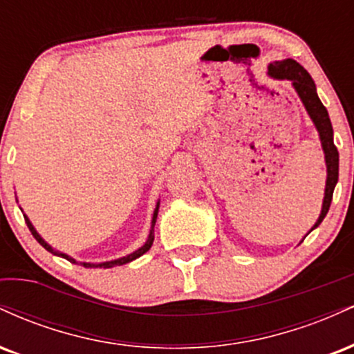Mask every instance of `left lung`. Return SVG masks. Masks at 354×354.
Here are the masks:
<instances>
[{
	"instance_id": "1",
	"label": "left lung",
	"mask_w": 354,
	"mask_h": 354,
	"mask_svg": "<svg viewBox=\"0 0 354 354\" xmlns=\"http://www.w3.org/2000/svg\"><path fill=\"white\" fill-rule=\"evenodd\" d=\"M268 75L274 80L291 81L295 91L298 93L299 100L303 101L308 115H310L311 121L315 123L316 129H318L319 133L321 146H323V151H324V161H326L328 176H326V186H324V198H323V206H321L319 218L316 219L313 228L308 231V233H311L313 230L318 228L321 225V221H323L324 216H326L328 209H330V205L333 200V191H335V186L336 183H338V174H339V154L335 146V141H333V126L330 121V115H328L326 108L323 106V103H321L318 98L315 81H313L310 73L304 70L301 64L296 63L295 59L288 58L283 61H274V63H271L270 66H268Z\"/></svg>"
}]
</instances>
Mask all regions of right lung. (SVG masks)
<instances>
[{
	"label": "right lung",
	"instance_id": "right-lung-1",
	"mask_svg": "<svg viewBox=\"0 0 354 354\" xmlns=\"http://www.w3.org/2000/svg\"><path fill=\"white\" fill-rule=\"evenodd\" d=\"M158 209H160V201L156 203V208H154V213H153V219H151V231H149V236H148V239H146V243L141 248H138L136 251H133L131 254H126V256H123V258H118V259H113V261H106V263H80L81 266H84V268H113V266H121V265H126V263H129V261H133V259H136V258H140L141 254H145L146 251L149 250V248H151V245H153V239H154V223H156V218H158ZM24 216V219H26V225H28V228H30V231H31V234H33L35 236V239L36 241L39 243V245H41L44 250H48L50 251V253H53V254H56V256H61V258H64V259H68V261H71V263H78L76 261L75 258H71V256H68V254H64V253H59V251H56V250H53V248L48 245L46 241H44V239L39 236L38 234V231L35 230V226L31 225V221L30 219H28V216L26 214H23Z\"/></svg>",
	"mask_w": 354,
	"mask_h": 354
}]
</instances>
